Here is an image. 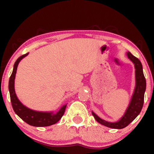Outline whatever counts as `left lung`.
<instances>
[{
	"label": "left lung",
	"mask_w": 154,
	"mask_h": 154,
	"mask_svg": "<svg viewBox=\"0 0 154 154\" xmlns=\"http://www.w3.org/2000/svg\"><path fill=\"white\" fill-rule=\"evenodd\" d=\"M128 58L135 64V79H136V86L135 91L130 105L122 119L116 122H108L98 117L95 113L92 112V114L94 116L98 122H99L104 126L114 129H122L126 128L128 125L133 121L134 119L138 116L142 110L143 106L144 103V94L146 88V82L145 78L143 72V66L140 60L134 56L130 52L128 54Z\"/></svg>",
	"instance_id": "1"
}]
</instances>
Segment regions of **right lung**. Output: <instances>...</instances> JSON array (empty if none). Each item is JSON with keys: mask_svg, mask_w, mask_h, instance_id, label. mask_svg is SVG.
Masks as SVG:
<instances>
[{"mask_svg": "<svg viewBox=\"0 0 154 154\" xmlns=\"http://www.w3.org/2000/svg\"><path fill=\"white\" fill-rule=\"evenodd\" d=\"M26 55H27V54L22 55L16 61L14 66L13 72H12V74L9 79L8 89H9L11 102L12 107H13L14 111L16 114L23 121H24L26 123L31 125V126L47 127L54 125V124L58 122L61 119V118L62 117L65 112V110H66V105L63 106L56 114H53L52 112H39V111L31 110V109L24 106L19 101L17 95H16L14 91V79L16 73H17V66H18L19 61L23 58L25 57Z\"/></svg>", "mask_w": 154, "mask_h": 154, "instance_id": "right-lung-1", "label": "right lung"}]
</instances>
